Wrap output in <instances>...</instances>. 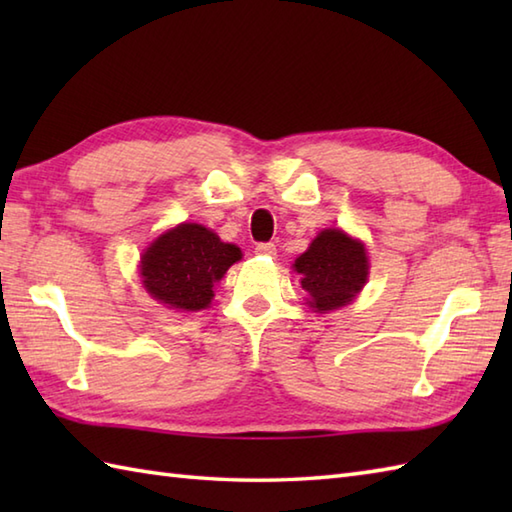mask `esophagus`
<instances>
[{"instance_id": "34e87169", "label": "esophagus", "mask_w": 512, "mask_h": 512, "mask_svg": "<svg viewBox=\"0 0 512 512\" xmlns=\"http://www.w3.org/2000/svg\"><path fill=\"white\" fill-rule=\"evenodd\" d=\"M255 253L257 255H266V257H275L277 255V248H275V244H257L255 246Z\"/></svg>"}]
</instances>
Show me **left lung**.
I'll return each instance as SVG.
<instances>
[{
    "mask_svg": "<svg viewBox=\"0 0 512 512\" xmlns=\"http://www.w3.org/2000/svg\"><path fill=\"white\" fill-rule=\"evenodd\" d=\"M292 268L301 275V288L308 292V306L321 314L354 301L369 275L365 244L341 228L321 231L306 253L295 259Z\"/></svg>",
    "mask_w": 512,
    "mask_h": 512,
    "instance_id": "left-lung-1",
    "label": "left lung"
}]
</instances>
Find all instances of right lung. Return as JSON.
I'll list each match as a JSON object with an SVG mask.
<instances>
[{
  "label": "right lung",
  "instance_id": "obj_1",
  "mask_svg": "<svg viewBox=\"0 0 512 512\" xmlns=\"http://www.w3.org/2000/svg\"><path fill=\"white\" fill-rule=\"evenodd\" d=\"M242 250L226 244L211 228L184 222L158 235L140 255V277L151 299L178 312L209 308L213 286Z\"/></svg>",
  "mask_w": 512,
  "mask_h": 512
}]
</instances>
